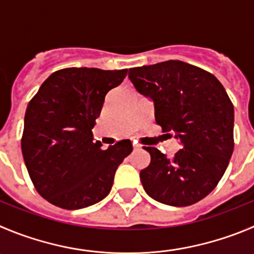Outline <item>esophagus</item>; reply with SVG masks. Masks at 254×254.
<instances>
[{
    "label": "esophagus",
    "mask_w": 254,
    "mask_h": 254,
    "mask_svg": "<svg viewBox=\"0 0 254 254\" xmlns=\"http://www.w3.org/2000/svg\"><path fill=\"white\" fill-rule=\"evenodd\" d=\"M132 148H134V150H139V149H141V146L139 145V144L134 143V144H132Z\"/></svg>",
    "instance_id": "obj_1"
}]
</instances>
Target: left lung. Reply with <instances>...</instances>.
<instances>
[{"instance_id": "left-lung-1", "label": "left lung", "mask_w": 254, "mask_h": 254, "mask_svg": "<svg viewBox=\"0 0 254 254\" xmlns=\"http://www.w3.org/2000/svg\"><path fill=\"white\" fill-rule=\"evenodd\" d=\"M129 79L154 101L156 124L181 139L173 158L145 146L150 164L140 172L149 196L173 207L199 202L217 187L234 148V109L226 89L208 71L169 60L129 68Z\"/></svg>"}]
</instances>
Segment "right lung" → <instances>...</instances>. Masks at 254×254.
<instances>
[{"instance_id": "right-lung-1", "label": "right lung", "mask_w": 254, "mask_h": 254, "mask_svg": "<svg viewBox=\"0 0 254 254\" xmlns=\"http://www.w3.org/2000/svg\"><path fill=\"white\" fill-rule=\"evenodd\" d=\"M124 70L68 67L55 71L28 103L21 149L40 195L64 209H81L110 193L114 175L132 151L130 140L106 150L92 127L105 96L123 82Z\"/></svg>"}]
</instances>
